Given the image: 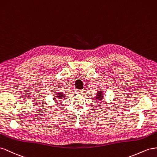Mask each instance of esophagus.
<instances>
[{
  "label": "esophagus",
  "mask_w": 157,
  "mask_h": 157,
  "mask_svg": "<svg viewBox=\"0 0 157 157\" xmlns=\"http://www.w3.org/2000/svg\"><path fill=\"white\" fill-rule=\"evenodd\" d=\"M76 91H77V93L78 95H82V94L83 93V90H77Z\"/></svg>",
  "instance_id": "34e87169"
}]
</instances>
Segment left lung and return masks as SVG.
I'll return each instance as SVG.
<instances>
[{
    "mask_svg": "<svg viewBox=\"0 0 157 157\" xmlns=\"http://www.w3.org/2000/svg\"><path fill=\"white\" fill-rule=\"evenodd\" d=\"M105 97V93H104V91L102 90L98 91H97V93H96L95 95V100L97 101V102H101L102 101L104 100V98Z\"/></svg>",
    "mask_w": 157,
    "mask_h": 157,
    "instance_id": "obj_1",
    "label": "left lung"
}]
</instances>
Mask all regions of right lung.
Wrapping results in <instances>:
<instances>
[{"instance_id": "right-lung-1", "label": "right lung", "mask_w": 157, "mask_h": 157, "mask_svg": "<svg viewBox=\"0 0 157 157\" xmlns=\"http://www.w3.org/2000/svg\"><path fill=\"white\" fill-rule=\"evenodd\" d=\"M55 100L56 99H62V98H64L66 97V94L62 91H59L56 92V94H55Z\"/></svg>"}]
</instances>
